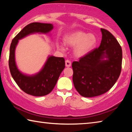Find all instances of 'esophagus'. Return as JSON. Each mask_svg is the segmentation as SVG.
Returning <instances> with one entry per match:
<instances>
[{"label": "esophagus", "mask_w": 132, "mask_h": 132, "mask_svg": "<svg viewBox=\"0 0 132 132\" xmlns=\"http://www.w3.org/2000/svg\"><path fill=\"white\" fill-rule=\"evenodd\" d=\"M65 64L66 67H70L71 65V62L70 61H69V60H66L65 61Z\"/></svg>", "instance_id": "1"}]
</instances>
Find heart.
Wrapping results in <instances>:
<instances>
[{
    "mask_svg": "<svg viewBox=\"0 0 132 132\" xmlns=\"http://www.w3.org/2000/svg\"><path fill=\"white\" fill-rule=\"evenodd\" d=\"M63 42L67 46L75 47L73 53L76 57H82L95 48L97 39L93 34H87L84 31H76L66 35L63 38ZM56 46L58 50L62 52L65 50L62 44H57Z\"/></svg>",
    "mask_w": 132,
    "mask_h": 132,
    "instance_id": "b5f03b06",
    "label": "heart"
}]
</instances>
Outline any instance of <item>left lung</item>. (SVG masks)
<instances>
[{
	"instance_id": "left-lung-1",
	"label": "left lung",
	"mask_w": 132,
	"mask_h": 132,
	"mask_svg": "<svg viewBox=\"0 0 132 132\" xmlns=\"http://www.w3.org/2000/svg\"><path fill=\"white\" fill-rule=\"evenodd\" d=\"M101 31L99 47L72 63L75 87L84 97L107 92L117 82L121 71V46L110 32L103 28Z\"/></svg>"
}]
</instances>
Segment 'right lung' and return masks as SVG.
Instances as JSON below:
<instances>
[{
    "label": "right lung",
    "mask_w": 132,
    "mask_h": 132,
    "mask_svg": "<svg viewBox=\"0 0 132 132\" xmlns=\"http://www.w3.org/2000/svg\"><path fill=\"white\" fill-rule=\"evenodd\" d=\"M53 28L52 24L32 23L26 26L12 40L10 47L9 65L10 73L24 92L33 96H44L52 91L59 76L65 68L63 57L48 56L41 70L34 75L24 74L17 68L15 59V48L19 41L35 33L46 34Z\"/></svg>",
    "instance_id": "obj_1"
}]
</instances>
